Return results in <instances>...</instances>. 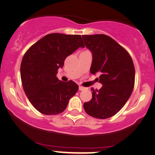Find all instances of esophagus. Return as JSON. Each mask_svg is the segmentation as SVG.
Returning <instances> with one entry per match:
<instances>
[{"instance_id": "34e87169", "label": "esophagus", "mask_w": 155, "mask_h": 155, "mask_svg": "<svg viewBox=\"0 0 155 155\" xmlns=\"http://www.w3.org/2000/svg\"><path fill=\"white\" fill-rule=\"evenodd\" d=\"M85 89V88L84 87H79V91H83V90H84Z\"/></svg>"}]
</instances>
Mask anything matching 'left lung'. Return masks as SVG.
Masks as SVG:
<instances>
[{"label":"left lung","mask_w":155,"mask_h":155,"mask_svg":"<svg viewBox=\"0 0 155 155\" xmlns=\"http://www.w3.org/2000/svg\"><path fill=\"white\" fill-rule=\"evenodd\" d=\"M86 47L92 52L91 74L99 73V90L92 89V98L84 103L86 113L96 118L113 116L131 96L135 81V68L128 53L105 35H83Z\"/></svg>","instance_id":"8db88e82"}]
</instances>
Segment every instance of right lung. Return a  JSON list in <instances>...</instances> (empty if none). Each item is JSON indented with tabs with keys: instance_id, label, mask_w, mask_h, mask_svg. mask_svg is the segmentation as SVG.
Here are the masks:
<instances>
[{
	"instance_id": "1",
	"label": "right lung",
	"mask_w": 155,
	"mask_h": 155,
	"mask_svg": "<svg viewBox=\"0 0 155 155\" xmlns=\"http://www.w3.org/2000/svg\"><path fill=\"white\" fill-rule=\"evenodd\" d=\"M84 48L81 35L53 33L31 45L21 63V79L26 95L45 115H57L65 110L79 86L73 81L63 82L56 77L64 61L79 48Z\"/></svg>"
}]
</instances>
